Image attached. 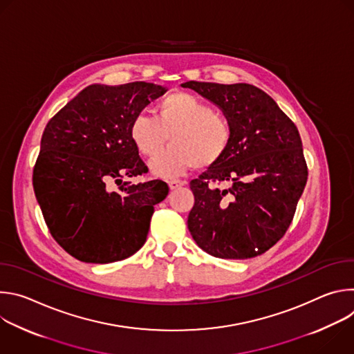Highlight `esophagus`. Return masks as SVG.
Instances as JSON below:
<instances>
[{"label": "esophagus", "instance_id": "esophagus-1", "mask_svg": "<svg viewBox=\"0 0 354 354\" xmlns=\"http://www.w3.org/2000/svg\"><path fill=\"white\" fill-rule=\"evenodd\" d=\"M168 185H169L171 189H178V187L185 186V182L180 180V179H169V180H168Z\"/></svg>", "mask_w": 354, "mask_h": 354}]
</instances>
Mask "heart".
<instances>
[{"label": "heart", "mask_w": 354, "mask_h": 354, "mask_svg": "<svg viewBox=\"0 0 354 354\" xmlns=\"http://www.w3.org/2000/svg\"><path fill=\"white\" fill-rule=\"evenodd\" d=\"M154 112L156 118L138 113L129 129L136 149L145 158L154 157L169 137L171 145L149 162L154 174L175 176L194 167L207 168L227 154L232 124L198 96L171 92L158 100Z\"/></svg>", "instance_id": "1"}]
</instances>
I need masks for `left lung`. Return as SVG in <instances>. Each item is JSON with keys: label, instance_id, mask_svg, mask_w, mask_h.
I'll list each match as a JSON object with an SVG mask.
<instances>
[{"label": "left lung", "instance_id": "8db88e82", "mask_svg": "<svg viewBox=\"0 0 354 354\" xmlns=\"http://www.w3.org/2000/svg\"><path fill=\"white\" fill-rule=\"evenodd\" d=\"M212 100L234 130L227 154L190 182L194 206L187 228L207 254L249 259L288 230L308 168L299 133L262 89L249 84H182ZM230 183V188L219 185Z\"/></svg>", "mask_w": 354, "mask_h": 354}]
</instances>
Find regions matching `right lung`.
<instances>
[{"label": "right lung", "instance_id": "1", "mask_svg": "<svg viewBox=\"0 0 354 354\" xmlns=\"http://www.w3.org/2000/svg\"><path fill=\"white\" fill-rule=\"evenodd\" d=\"M167 89L136 81L82 89L46 124L33 190L56 242L85 263L123 261L144 245L161 179L123 182L148 172L131 138V120ZM118 183V191L110 186Z\"/></svg>", "mask_w": 354, "mask_h": 354}]
</instances>
